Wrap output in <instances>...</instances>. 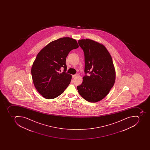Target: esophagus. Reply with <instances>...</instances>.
<instances>
[{
	"mask_svg": "<svg viewBox=\"0 0 150 150\" xmlns=\"http://www.w3.org/2000/svg\"><path fill=\"white\" fill-rule=\"evenodd\" d=\"M77 76V74H74V75L72 76V77H73V78H74V77H76Z\"/></svg>",
	"mask_w": 150,
	"mask_h": 150,
	"instance_id": "1",
	"label": "esophagus"
}]
</instances>
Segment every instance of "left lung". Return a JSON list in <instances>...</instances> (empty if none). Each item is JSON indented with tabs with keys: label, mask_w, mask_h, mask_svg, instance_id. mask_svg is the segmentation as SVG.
Instances as JSON below:
<instances>
[{
	"label": "left lung",
	"mask_w": 150,
	"mask_h": 150,
	"mask_svg": "<svg viewBox=\"0 0 150 150\" xmlns=\"http://www.w3.org/2000/svg\"><path fill=\"white\" fill-rule=\"evenodd\" d=\"M83 50L85 74L83 81L77 86L78 92L86 100L97 102L105 97L113 87L115 71L112 59L105 46L91 39L78 40Z\"/></svg>",
	"instance_id": "obj_1"
}]
</instances>
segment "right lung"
Returning <instances> with one entry per match:
<instances>
[{
	"label": "right lung",
	"instance_id": "obj_1",
	"mask_svg": "<svg viewBox=\"0 0 150 150\" xmlns=\"http://www.w3.org/2000/svg\"><path fill=\"white\" fill-rule=\"evenodd\" d=\"M79 47L75 39L60 38L51 42L37 55L31 68V75L38 92L46 99H53L69 86L71 74L66 73V60L69 52ZM61 67L64 71L60 73Z\"/></svg>",
	"mask_w": 150,
	"mask_h": 150
}]
</instances>
